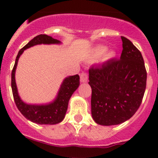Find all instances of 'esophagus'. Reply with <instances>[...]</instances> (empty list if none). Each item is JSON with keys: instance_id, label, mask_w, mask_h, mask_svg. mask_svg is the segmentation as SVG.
I'll use <instances>...</instances> for the list:
<instances>
[{"instance_id": "esophagus-1", "label": "esophagus", "mask_w": 158, "mask_h": 158, "mask_svg": "<svg viewBox=\"0 0 158 158\" xmlns=\"http://www.w3.org/2000/svg\"><path fill=\"white\" fill-rule=\"evenodd\" d=\"M80 81L82 83H84V82L88 81V74L85 73V72H82L80 74Z\"/></svg>"}]
</instances>
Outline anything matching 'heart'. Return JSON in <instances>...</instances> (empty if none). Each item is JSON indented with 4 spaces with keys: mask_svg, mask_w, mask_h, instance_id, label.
<instances>
[{
    "mask_svg": "<svg viewBox=\"0 0 158 158\" xmlns=\"http://www.w3.org/2000/svg\"><path fill=\"white\" fill-rule=\"evenodd\" d=\"M106 48L105 47H99V48H96V50H95V54L97 56H102V55H103L104 53L106 52ZM114 56V53L113 52H109L106 56L107 58H111V57Z\"/></svg>",
    "mask_w": 158,
    "mask_h": 158,
    "instance_id": "heart-1",
    "label": "heart"
}]
</instances>
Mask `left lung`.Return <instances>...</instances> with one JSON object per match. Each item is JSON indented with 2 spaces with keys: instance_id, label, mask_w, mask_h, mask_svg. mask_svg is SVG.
<instances>
[{
  "instance_id": "1",
  "label": "left lung",
  "mask_w": 158,
  "mask_h": 158,
  "mask_svg": "<svg viewBox=\"0 0 158 158\" xmlns=\"http://www.w3.org/2000/svg\"><path fill=\"white\" fill-rule=\"evenodd\" d=\"M121 39L120 59H111L89 70L92 116L102 125H119L132 117L146 89L147 71L142 54L128 38Z\"/></svg>"
}]
</instances>
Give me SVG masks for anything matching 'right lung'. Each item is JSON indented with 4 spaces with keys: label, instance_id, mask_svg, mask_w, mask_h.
<instances>
[{
    "label": "right lung",
    "instance_id": "1",
    "mask_svg": "<svg viewBox=\"0 0 158 158\" xmlns=\"http://www.w3.org/2000/svg\"><path fill=\"white\" fill-rule=\"evenodd\" d=\"M59 40L55 39L46 34H40L36 36L32 40L26 44L22 49L19 50L15 59L11 73V88L15 102L16 106L20 111L21 114L32 122L39 125H55L61 122L66 113L69 100L74 92L78 89L79 85V74L69 76L64 79L60 89L56 98L54 102L46 105H32L23 102L19 96L17 86L15 83V69L18 60L21 54L27 48L38 44H59Z\"/></svg>",
    "mask_w": 158,
    "mask_h": 158
}]
</instances>
